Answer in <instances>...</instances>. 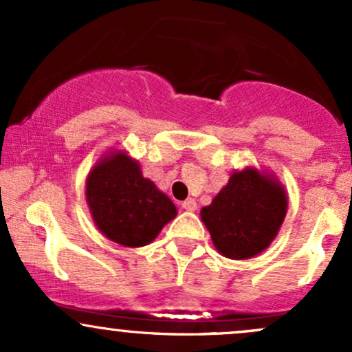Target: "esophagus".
Listing matches in <instances>:
<instances>
[{"mask_svg":"<svg viewBox=\"0 0 352 352\" xmlns=\"http://www.w3.org/2000/svg\"><path fill=\"white\" fill-rule=\"evenodd\" d=\"M182 208L187 210V212H195L197 210V201L193 199H187L182 201Z\"/></svg>","mask_w":352,"mask_h":352,"instance_id":"1","label":"esophagus"}]
</instances>
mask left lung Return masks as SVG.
<instances>
[{
    "instance_id": "8db88e82",
    "label": "left lung",
    "mask_w": 352,
    "mask_h": 352,
    "mask_svg": "<svg viewBox=\"0 0 352 352\" xmlns=\"http://www.w3.org/2000/svg\"><path fill=\"white\" fill-rule=\"evenodd\" d=\"M288 199L276 182L254 168L230 177L227 187L201 208V220L223 256L245 260L268 248L286 215Z\"/></svg>"
}]
</instances>
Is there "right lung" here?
Returning <instances> with one entry per match:
<instances>
[{"instance_id":"right-lung-1","label":"right lung","mask_w":352,"mask_h":352,"mask_svg":"<svg viewBox=\"0 0 352 352\" xmlns=\"http://www.w3.org/2000/svg\"><path fill=\"white\" fill-rule=\"evenodd\" d=\"M86 197L100 232L131 248L151 243L177 215L172 200L144 179L139 164L124 152L96 165L87 177Z\"/></svg>"}]
</instances>
